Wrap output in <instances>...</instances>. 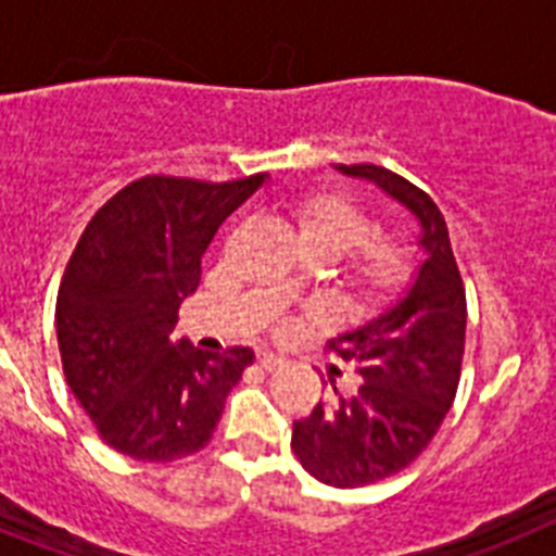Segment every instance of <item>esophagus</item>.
<instances>
[{
	"instance_id": "obj_1",
	"label": "esophagus",
	"mask_w": 556,
	"mask_h": 556,
	"mask_svg": "<svg viewBox=\"0 0 556 556\" xmlns=\"http://www.w3.org/2000/svg\"><path fill=\"white\" fill-rule=\"evenodd\" d=\"M256 367L265 372H274L282 367V358L274 356V353H256Z\"/></svg>"
}]
</instances>
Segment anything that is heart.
I'll return each instance as SVG.
<instances>
[{
  "instance_id": "heart-1",
  "label": "heart",
  "mask_w": 556,
  "mask_h": 556,
  "mask_svg": "<svg viewBox=\"0 0 556 556\" xmlns=\"http://www.w3.org/2000/svg\"><path fill=\"white\" fill-rule=\"evenodd\" d=\"M296 237L305 256L336 260L339 279L353 302L379 307L399 296L413 274V251L399 235L370 231V217L342 191H316L293 206ZM302 277L282 282V296H296Z\"/></svg>"
}]
</instances>
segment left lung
I'll return each instance as SVG.
<instances>
[{"instance_id":"1","label":"left lung","mask_w":556,"mask_h":556,"mask_svg":"<svg viewBox=\"0 0 556 556\" xmlns=\"http://www.w3.org/2000/svg\"><path fill=\"white\" fill-rule=\"evenodd\" d=\"M399 200L418 220L424 263L399 300L356 330L330 339L358 387L319 401L293 421L291 450L316 480L358 489L413 464L435 438L460 381L466 293L444 214L427 191L372 163L336 166Z\"/></svg>"}]
</instances>
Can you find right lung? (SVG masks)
I'll list each match as a JSON object with an SVG mask.
<instances>
[{
    "label": "right lung",
    "mask_w": 556,
    "mask_h": 556,
    "mask_svg": "<svg viewBox=\"0 0 556 556\" xmlns=\"http://www.w3.org/2000/svg\"><path fill=\"white\" fill-rule=\"evenodd\" d=\"M263 184L265 175H147L84 228L55 300V333L70 390L121 455L166 464L203 450L254 362L249 348L206 353L172 342V330L212 237Z\"/></svg>",
    "instance_id": "right-lung-1"
}]
</instances>
